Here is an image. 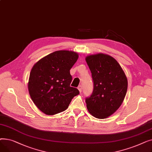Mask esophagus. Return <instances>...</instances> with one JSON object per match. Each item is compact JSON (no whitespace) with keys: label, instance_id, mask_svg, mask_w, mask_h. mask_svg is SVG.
I'll return each instance as SVG.
<instances>
[{"label":"esophagus","instance_id":"34e87169","mask_svg":"<svg viewBox=\"0 0 152 152\" xmlns=\"http://www.w3.org/2000/svg\"><path fill=\"white\" fill-rule=\"evenodd\" d=\"M77 89H78L79 92L81 93V92H82V86H79L78 87H77Z\"/></svg>","mask_w":152,"mask_h":152}]
</instances>
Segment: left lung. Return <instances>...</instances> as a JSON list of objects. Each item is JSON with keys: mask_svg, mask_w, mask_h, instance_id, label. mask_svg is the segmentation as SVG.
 Segmentation results:
<instances>
[{"mask_svg": "<svg viewBox=\"0 0 152 152\" xmlns=\"http://www.w3.org/2000/svg\"><path fill=\"white\" fill-rule=\"evenodd\" d=\"M94 90L86 99L87 108L96 118H107L120 107L127 89V79L120 65L111 56L99 53L87 56Z\"/></svg>", "mask_w": 152, "mask_h": 152, "instance_id": "obj_1", "label": "left lung"}]
</instances>
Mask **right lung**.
<instances>
[{
    "mask_svg": "<svg viewBox=\"0 0 152 152\" xmlns=\"http://www.w3.org/2000/svg\"><path fill=\"white\" fill-rule=\"evenodd\" d=\"M79 57L77 53L58 50L36 62L30 72L28 84L30 97L36 106L47 115L66 110L79 91L71 87L69 70Z\"/></svg>",
    "mask_w": 152,
    "mask_h": 152,
    "instance_id": "obj_1",
    "label": "right lung"
}]
</instances>
